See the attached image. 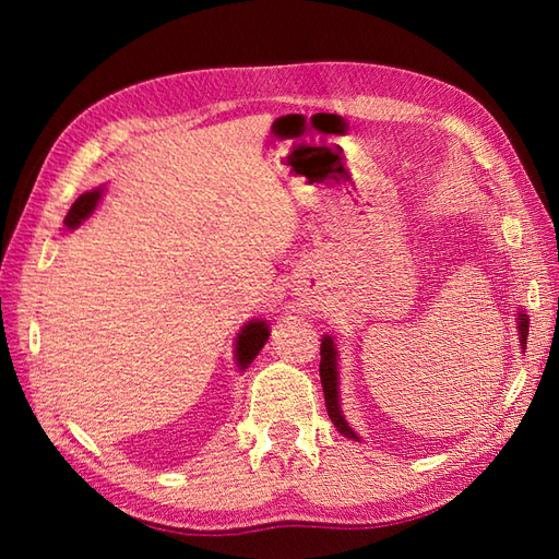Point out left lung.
Segmentation results:
<instances>
[{
  "label": "left lung",
  "mask_w": 559,
  "mask_h": 559,
  "mask_svg": "<svg viewBox=\"0 0 559 559\" xmlns=\"http://www.w3.org/2000/svg\"><path fill=\"white\" fill-rule=\"evenodd\" d=\"M516 329H519V343L521 348L526 350V338H528V314L526 310H519L516 312ZM322 362H319V377H322V389H324V399H326V411H329V418L334 423L336 430L348 437L355 439V442H360V435L353 430L350 423L346 420V415H343L341 408V391H338V348H336V336L324 334L322 336Z\"/></svg>",
  "instance_id": "left-lung-1"
}]
</instances>
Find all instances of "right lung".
<instances>
[{
	"mask_svg": "<svg viewBox=\"0 0 559 559\" xmlns=\"http://www.w3.org/2000/svg\"><path fill=\"white\" fill-rule=\"evenodd\" d=\"M103 192H105L103 187H96V189H91V192H83L74 201V204H71L67 218H64V225L69 230L79 228V225L86 221L93 211H96ZM269 336H271V329L266 324V319H249V322L240 329V334H237V338H235V365L240 367V370H247V367L254 362L259 350L264 348Z\"/></svg>",
	"mask_w": 559,
	"mask_h": 559,
	"instance_id": "add662e5",
	"label": "right lung"
}]
</instances>
